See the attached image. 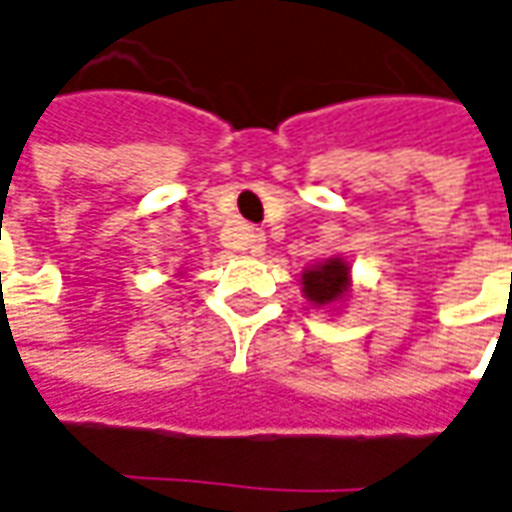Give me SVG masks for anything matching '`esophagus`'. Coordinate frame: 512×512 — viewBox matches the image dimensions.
<instances>
[{"label": "esophagus", "mask_w": 512, "mask_h": 512, "mask_svg": "<svg viewBox=\"0 0 512 512\" xmlns=\"http://www.w3.org/2000/svg\"><path fill=\"white\" fill-rule=\"evenodd\" d=\"M229 246H232V249H249L252 255H260V252L266 249V235L257 232V229H246V232H238Z\"/></svg>", "instance_id": "obj_1"}]
</instances>
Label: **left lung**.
Instances as JSON below:
<instances>
[{"label":"left lung","mask_w":512,"mask_h":512,"mask_svg":"<svg viewBox=\"0 0 512 512\" xmlns=\"http://www.w3.org/2000/svg\"><path fill=\"white\" fill-rule=\"evenodd\" d=\"M302 291L314 305H333L350 291V266L342 257H330L302 274Z\"/></svg>","instance_id":"obj_1"}]
</instances>
